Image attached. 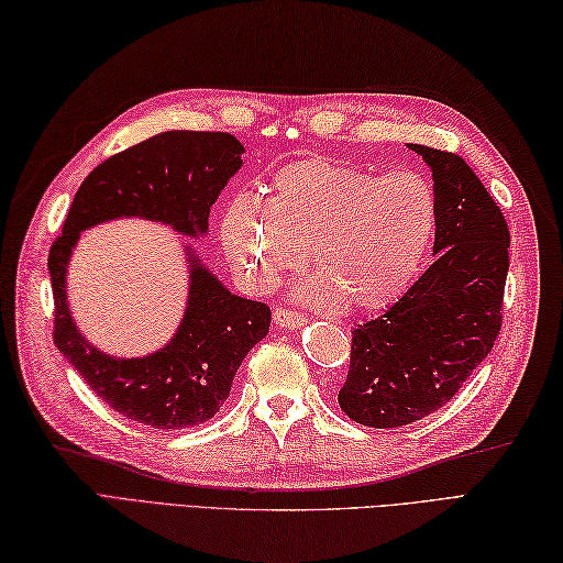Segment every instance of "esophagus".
<instances>
[{
    "label": "esophagus",
    "mask_w": 563,
    "mask_h": 563,
    "mask_svg": "<svg viewBox=\"0 0 563 563\" xmlns=\"http://www.w3.org/2000/svg\"><path fill=\"white\" fill-rule=\"evenodd\" d=\"M273 321H275V327H280V329H297L300 324H305V317L292 312V309H288V307H278L273 312Z\"/></svg>",
    "instance_id": "obj_1"
}]
</instances>
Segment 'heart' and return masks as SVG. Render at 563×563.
Masks as SVG:
<instances>
[{"instance_id": "heart-1", "label": "heart", "mask_w": 563, "mask_h": 563, "mask_svg": "<svg viewBox=\"0 0 563 563\" xmlns=\"http://www.w3.org/2000/svg\"><path fill=\"white\" fill-rule=\"evenodd\" d=\"M438 230V198L423 176H379L333 159H302L273 176L271 200L236 194L220 220L234 271L271 290L305 261L321 273L305 295L317 305L375 312L409 290Z\"/></svg>"}]
</instances>
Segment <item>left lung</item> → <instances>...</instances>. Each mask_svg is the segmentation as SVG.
<instances>
[{"mask_svg":"<svg viewBox=\"0 0 563 563\" xmlns=\"http://www.w3.org/2000/svg\"><path fill=\"white\" fill-rule=\"evenodd\" d=\"M433 172L435 261L377 319L353 331L341 411L399 428L445 406L492 353L504 321L510 232L460 154L409 145Z\"/></svg>","mask_w":563,"mask_h":563,"instance_id":"1","label":"left lung"}]
</instances>
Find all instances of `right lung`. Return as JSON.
Segmentation results:
<instances>
[{"instance_id": "1", "label": "right lung", "mask_w": 563, "mask_h": 563, "mask_svg": "<svg viewBox=\"0 0 563 563\" xmlns=\"http://www.w3.org/2000/svg\"><path fill=\"white\" fill-rule=\"evenodd\" d=\"M242 142L230 133L169 130L113 154L79 186L47 256L55 300L57 351L84 382L130 421L176 430L208 421L230 397L246 353L266 336L271 309L236 297L194 251L188 307L174 339L145 357H111L81 336L67 309L65 273L79 232L115 218H147L196 236L210 208L242 166Z\"/></svg>"}]
</instances>
